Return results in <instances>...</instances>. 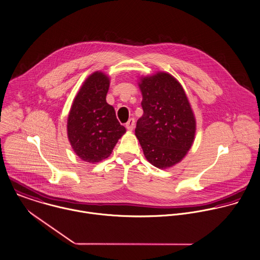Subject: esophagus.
Here are the masks:
<instances>
[{"label": "esophagus", "instance_id": "obj_1", "mask_svg": "<svg viewBox=\"0 0 260 260\" xmlns=\"http://www.w3.org/2000/svg\"><path fill=\"white\" fill-rule=\"evenodd\" d=\"M125 127H126L128 131H133L134 127H135V119H134V118H129L128 121L125 123Z\"/></svg>", "mask_w": 260, "mask_h": 260}]
</instances>
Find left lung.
Instances as JSON below:
<instances>
[{"mask_svg": "<svg viewBox=\"0 0 260 260\" xmlns=\"http://www.w3.org/2000/svg\"><path fill=\"white\" fill-rule=\"evenodd\" d=\"M144 114L136 136L147 160L165 169L180 162L196 135V118L179 82L167 73L145 77L139 84Z\"/></svg>", "mask_w": 260, "mask_h": 260, "instance_id": "8db88e82", "label": "left lung"}]
</instances>
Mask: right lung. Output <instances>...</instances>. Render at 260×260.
Instances as JSON below:
<instances>
[{"mask_svg":"<svg viewBox=\"0 0 260 260\" xmlns=\"http://www.w3.org/2000/svg\"><path fill=\"white\" fill-rule=\"evenodd\" d=\"M109 79L101 72L87 78L77 94L68 117V137L75 153L96 163L107 158L125 127L106 102Z\"/></svg>","mask_w":260,"mask_h":260,"instance_id":"obj_1","label":"right lung"}]
</instances>
